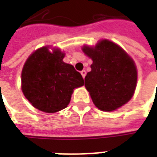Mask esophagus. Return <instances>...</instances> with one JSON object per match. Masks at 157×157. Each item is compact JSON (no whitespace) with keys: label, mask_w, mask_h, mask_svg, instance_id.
Segmentation results:
<instances>
[{"label":"esophagus","mask_w":157,"mask_h":157,"mask_svg":"<svg viewBox=\"0 0 157 157\" xmlns=\"http://www.w3.org/2000/svg\"><path fill=\"white\" fill-rule=\"evenodd\" d=\"M81 74H82V77H83V78H85L86 75V71L85 70H83V71H81Z\"/></svg>","instance_id":"obj_1"}]
</instances>
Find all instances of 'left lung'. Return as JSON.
Segmentation results:
<instances>
[{
    "label": "left lung",
    "instance_id": "8db88e82",
    "mask_svg": "<svg viewBox=\"0 0 157 157\" xmlns=\"http://www.w3.org/2000/svg\"><path fill=\"white\" fill-rule=\"evenodd\" d=\"M82 51L92 59L85 86L96 107L111 112L127 103L137 82V69L131 57L108 39L99 41L95 47L85 45Z\"/></svg>",
    "mask_w": 157,
    "mask_h": 157
}]
</instances>
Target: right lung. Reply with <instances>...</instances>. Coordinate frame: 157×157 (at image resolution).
<instances>
[{
  "label": "right lung",
  "mask_w": 157,
  "mask_h": 157,
  "mask_svg": "<svg viewBox=\"0 0 157 157\" xmlns=\"http://www.w3.org/2000/svg\"><path fill=\"white\" fill-rule=\"evenodd\" d=\"M59 48L42 47L26 60L22 71V91L34 108L44 113H56L70 103L73 90L84 81L74 66L63 61Z\"/></svg>",
  "instance_id": "right-lung-1"
}]
</instances>
